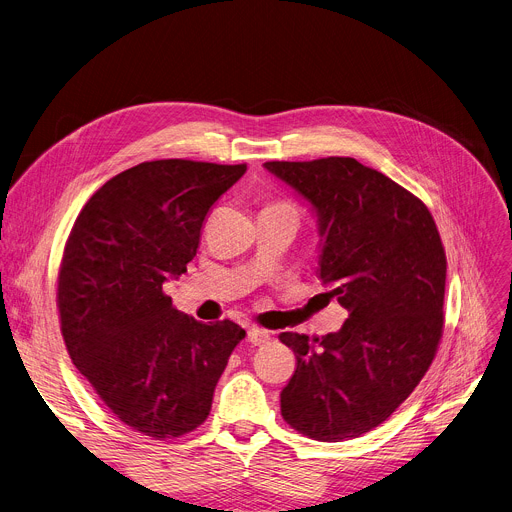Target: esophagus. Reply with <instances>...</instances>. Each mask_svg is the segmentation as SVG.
Segmentation results:
<instances>
[{"label": "esophagus", "mask_w": 512, "mask_h": 512, "mask_svg": "<svg viewBox=\"0 0 512 512\" xmlns=\"http://www.w3.org/2000/svg\"><path fill=\"white\" fill-rule=\"evenodd\" d=\"M247 339H249V343H253V345H265V343L271 339V335H269V331H265V329L249 327V329H247Z\"/></svg>", "instance_id": "1"}]
</instances>
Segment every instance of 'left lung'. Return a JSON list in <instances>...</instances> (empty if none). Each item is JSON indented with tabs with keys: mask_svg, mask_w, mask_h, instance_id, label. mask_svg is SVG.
I'll return each mask as SVG.
<instances>
[{
	"mask_svg": "<svg viewBox=\"0 0 512 512\" xmlns=\"http://www.w3.org/2000/svg\"><path fill=\"white\" fill-rule=\"evenodd\" d=\"M314 210L318 280L349 312L337 333H282L296 371L282 416L316 441L382 425L427 374L443 335L447 259L429 208L351 157L267 161Z\"/></svg>",
	"mask_w": 512,
	"mask_h": 512,
	"instance_id": "obj_1",
	"label": "left lung"
}]
</instances>
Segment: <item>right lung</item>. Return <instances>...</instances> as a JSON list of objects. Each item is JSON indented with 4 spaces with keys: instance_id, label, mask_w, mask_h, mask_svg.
Wrapping results in <instances>:
<instances>
[{
    "instance_id": "obj_1",
    "label": "right lung",
    "mask_w": 512,
    "mask_h": 512,
    "mask_svg": "<svg viewBox=\"0 0 512 512\" xmlns=\"http://www.w3.org/2000/svg\"><path fill=\"white\" fill-rule=\"evenodd\" d=\"M247 165L161 159L130 167L87 200L59 267L71 361L118 421L155 439L200 427L245 331L204 324L163 292L198 251L212 204Z\"/></svg>"
}]
</instances>
